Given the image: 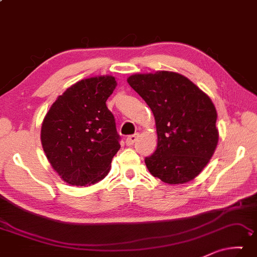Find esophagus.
Listing matches in <instances>:
<instances>
[{
  "label": "esophagus",
  "mask_w": 257,
  "mask_h": 257,
  "mask_svg": "<svg viewBox=\"0 0 257 257\" xmlns=\"http://www.w3.org/2000/svg\"><path fill=\"white\" fill-rule=\"evenodd\" d=\"M137 138H138V134H135V135H132V136L127 137V140H125V144H127L128 146L134 145V143H135V142L137 141Z\"/></svg>",
  "instance_id": "34e87169"
}]
</instances>
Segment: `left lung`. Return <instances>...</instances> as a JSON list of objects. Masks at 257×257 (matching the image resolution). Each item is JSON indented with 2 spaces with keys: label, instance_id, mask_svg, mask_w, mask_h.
Returning <instances> with one entry per match:
<instances>
[{
  "label": "left lung",
  "instance_id": "obj_1",
  "mask_svg": "<svg viewBox=\"0 0 257 257\" xmlns=\"http://www.w3.org/2000/svg\"><path fill=\"white\" fill-rule=\"evenodd\" d=\"M152 109L158 146L145 164L168 184L194 180L216 150L217 112L210 97L176 72L136 73L127 79Z\"/></svg>",
  "mask_w": 257,
  "mask_h": 257
}]
</instances>
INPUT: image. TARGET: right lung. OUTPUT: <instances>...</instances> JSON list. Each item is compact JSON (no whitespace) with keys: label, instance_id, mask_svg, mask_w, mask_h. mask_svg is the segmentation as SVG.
Masks as SVG:
<instances>
[{"label":"right lung","instance_id":"right-lung-1","mask_svg":"<svg viewBox=\"0 0 257 257\" xmlns=\"http://www.w3.org/2000/svg\"><path fill=\"white\" fill-rule=\"evenodd\" d=\"M116 84L112 75L81 80L57 97L44 116L41 144L67 184L90 186L109 173L120 136L106 100Z\"/></svg>","mask_w":257,"mask_h":257}]
</instances>
